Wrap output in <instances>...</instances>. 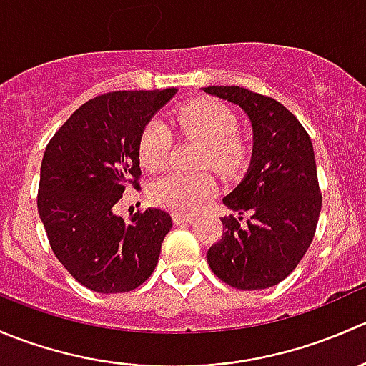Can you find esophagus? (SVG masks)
Wrapping results in <instances>:
<instances>
[{"mask_svg":"<svg viewBox=\"0 0 366 366\" xmlns=\"http://www.w3.org/2000/svg\"><path fill=\"white\" fill-rule=\"evenodd\" d=\"M194 217L191 216V214H173V223L175 224H186V223H193Z\"/></svg>","mask_w":366,"mask_h":366,"instance_id":"esophagus-1","label":"esophagus"}]
</instances>
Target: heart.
<instances>
[{"instance_id":"heart-1","label":"heart","mask_w":366,"mask_h":366,"mask_svg":"<svg viewBox=\"0 0 366 366\" xmlns=\"http://www.w3.org/2000/svg\"><path fill=\"white\" fill-rule=\"evenodd\" d=\"M179 127L187 138L204 145L200 164L230 173L242 164L244 145L235 136L237 118L228 106L214 99H197L177 112ZM172 136L159 120H150L142 131L138 157L143 168L156 172L166 164ZM216 193V182L209 173L172 172L159 177L150 187V198L173 212H194Z\"/></svg>"}]
</instances>
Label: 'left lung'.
<instances>
[{
    "mask_svg": "<svg viewBox=\"0 0 366 366\" xmlns=\"http://www.w3.org/2000/svg\"><path fill=\"white\" fill-rule=\"evenodd\" d=\"M205 94L237 104L252 122L253 152L244 179L223 204V235L207 252L214 274L230 287L260 290L287 278L310 248L322 194L308 132L278 101L241 86H207ZM252 217L242 227V212Z\"/></svg>",
    "mask_w": 366,
    "mask_h": 366,
    "instance_id": "left-lung-1",
    "label": "left lung"
}]
</instances>
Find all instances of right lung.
Instances as JSON below:
<instances>
[{"instance_id":"obj_1","label":"right lung","mask_w":366,"mask_h":366,"mask_svg":"<svg viewBox=\"0 0 366 366\" xmlns=\"http://www.w3.org/2000/svg\"><path fill=\"white\" fill-rule=\"evenodd\" d=\"M175 94L177 88L99 95L70 114L44 152L40 219L58 260L86 289L129 292L156 269L172 216L150 207L125 223L113 207L125 187H139V136Z\"/></svg>"}]
</instances>
